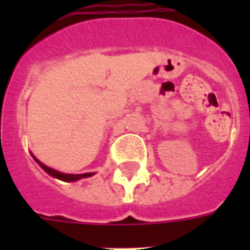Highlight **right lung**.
<instances>
[{
  "mask_svg": "<svg viewBox=\"0 0 250 250\" xmlns=\"http://www.w3.org/2000/svg\"><path fill=\"white\" fill-rule=\"evenodd\" d=\"M33 158H35V157H33ZM35 161H36L37 164H39L41 167H42V170L46 171V172H48L49 175H52V176H54V178H57V179H61V180H63V182H76V180H79V179L88 178V176H90V175H93V174H92V172H88V174H79V175L62 174V172H60V171L53 170V168H50V167L45 166L44 164H41L40 161L36 160V158H35Z\"/></svg>",
  "mask_w": 250,
  "mask_h": 250,
  "instance_id": "obj_1",
  "label": "right lung"
}]
</instances>
